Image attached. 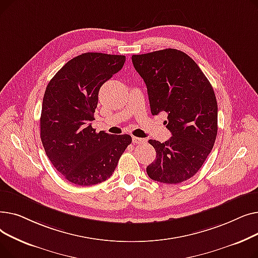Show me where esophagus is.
I'll return each mask as SVG.
<instances>
[{
    "mask_svg": "<svg viewBox=\"0 0 258 258\" xmlns=\"http://www.w3.org/2000/svg\"><path fill=\"white\" fill-rule=\"evenodd\" d=\"M132 140H133V143H134V144H142V143H145V139L138 138V137H133Z\"/></svg>",
    "mask_w": 258,
    "mask_h": 258,
    "instance_id": "1",
    "label": "esophagus"
}]
</instances>
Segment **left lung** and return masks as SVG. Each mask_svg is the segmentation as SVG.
Instances as JSON below:
<instances>
[{
	"label": "left lung",
	"instance_id": "8db88e82",
	"mask_svg": "<svg viewBox=\"0 0 258 258\" xmlns=\"http://www.w3.org/2000/svg\"><path fill=\"white\" fill-rule=\"evenodd\" d=\"M135 69L147 88L153 115L165 113L172 136L150 140L156 160L146 167L152 180L182 183L199 171L218 134V102L209 80L196 61L177 49L133 55Z\"/></svg>",
	"mask_w": 258,
	"mask_h": 258
}]
</instances>
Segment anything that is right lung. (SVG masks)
<instances>
[{"label": "right lung", "instance_id": "add662e5", "mask_svg": "<svg viewBox=\"0 0 258 258\" xmlns=\"http://www.w3.org/2000/svg\"><path fill=\"white\" fill-rule=\"evenodd\" d=\"M124 62V55L84 53L68 61L46 88L40 139L53 166L73 184L107 180L132 143L130 135L96 133L91 125L101 86Z\"/></svg>", "mask_w": 258, "mask_h": 258}]
</instances>
